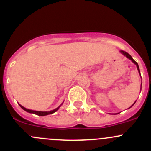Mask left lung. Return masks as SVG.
Here are the masks:
<instances>
[{"label": "left lung", "instance_id": "left-lung-1", "mask_svg": "<svg viewBox=\"0 0 151 151\" xmlns=\"http://www.w3.org/2000/svg\"><path fill=\"white\" fill-rule=\"evenodd\" d=\"M120 52L122 53V55H124V56H126L127 57V58H128V59H129V60H132V62L133 63H134V64L136 65V66H137V70H138V72H139V73H140V69H139V66H138V64H137V63L136 62V61H134V60H133V58H132V57H131V55L129 54H128L127 52H124V51H123V50H120ZM141 86H142V83H141ZM136 102V101H135ZM135 102H134V103H135ZM134 103L132 105V106H130V107H132V106H133V105L134 104ZM129 107V108H130Z\"/></svg>", "mask_w": 151, "mask_h": 151}]
</instances>
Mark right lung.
<instances>
[{
  "instance_id": "obj_1",
  "label": "right lung",
  "mask_w": 151,
  "mask_h": 151,
  "mask_svg": "<svg viewBox=\"0 0 151 151\" xmlns=\"http://www.w3.org/2000/svg\"><path fill=\"white\" fill-rule=\"evenodd\" d=\"M19 106H21L23 109L24 110V111H27V112L29 113H32V114H35L37 115H38V116H45V115H48V114H53V113L55 112L56 111H58V109H59L60 107V106H58V108H56L55 109H53L52 110V111H34V110H31V109H28L24 107L23 106H22L21 104H19Z\"/></svg>"
}]
</instances>
